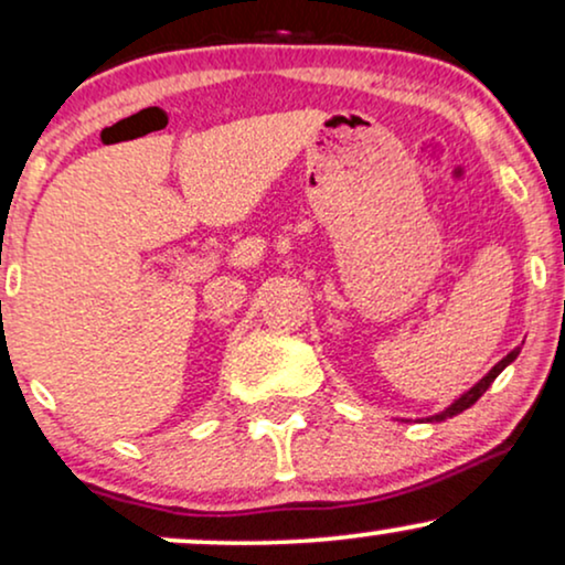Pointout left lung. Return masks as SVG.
I'll return each mask as SVG.
<instances>
[{"label":"left lung","instance_id":"1","mask_svg":"<svg viewBox=\"0 0 565 565\" xmlns=\"http://www.w3.org/2000/svg\"><path fill=\"white\" fill-rule=\"evenodd\" d=\"M519 353H521V348H513V351L508 353L505 359H500L498 364L492 366L490 372H487L484 377L479 380L475 387H469V390H466V393L461 395V398H456V401H452L448 408L440 411V414H435V416H427V422H445V419H450V416H458V414H461V411H466V408H471V406H475V403H477L479 398H482V395L487 393V387H490L492 382H495L498 374L503 372V369H505L508 364H513V361H516Z\"/></svg>","mask_w":565,"mask_h":565}]
</instances>
